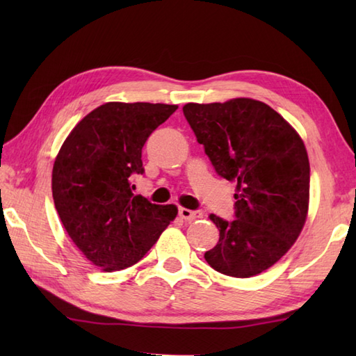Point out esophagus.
Returning a JSON list of instances; mask_svg holds the SVG:
<instances>
[{
    "mask_svg": "<svg viewBox=\"0 0 356 356\" xmlns=\"http://www.w3.org/2000/svg\"><path fill=\"white\" fill-rule=\"evenodd\" d=\"M179 216L185 218V220H195V218H200L203 216L202 211L199 209H186V208H179Z\"/></svg>",
    "mask_w": 356,
    "mask_h": 356,
    "instance_id": "esophagus-1",
    "label": "esophagus"
}]
</instances>
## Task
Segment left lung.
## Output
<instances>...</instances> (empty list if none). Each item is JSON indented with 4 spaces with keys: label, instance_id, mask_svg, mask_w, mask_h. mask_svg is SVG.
<instances>
[{
    "label": "left lung",
    "instance_id": "obj_1",
    "mask_svg": "<svg viewBox=\"0 0 356 356\" xmlns=\"http://www.w3.org/2000/svg\"><path fill=\"white\" fill-rule=\"evenodd\" d=\"M184 115L218 176L236 184L234 220L211 214L220 232L205 260L248 278L289 251L309 207V159L297 131L264 102L186 104Z\"/></svg>",
    "mask_w": 356,
    "mask_h": 356
}]
</instances>
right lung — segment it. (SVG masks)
<instances>
[{"mask_svg":"<svg viewBox=\"0 0 356 356\" xmlns=\"http://www.w3.org/2000/svg\"><path fill=\"white\" fill-rule=\"evenodd\" d=\"M177 105L107 102L73 128L51 174L55 208L73 243L105 272L130 268L170 222L174 205L134 195L131 176L143 174L142 148Z\"/></svg>","mask_w":356,"mask_h":356,"instance_id":"right-lung-1","label":"right lung"}]
</instances>
